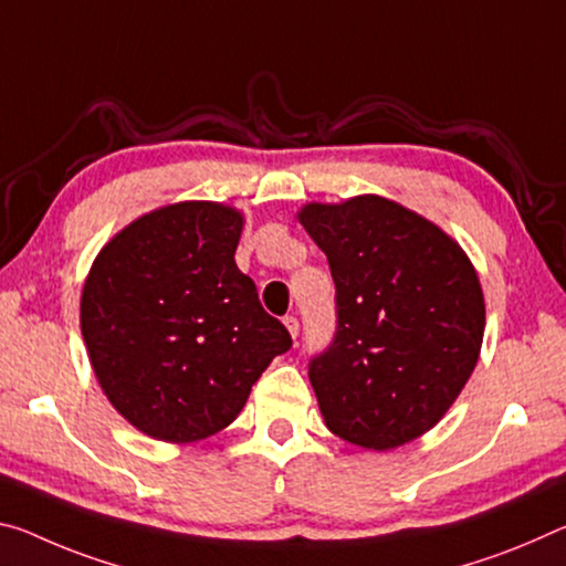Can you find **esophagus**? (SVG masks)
Listing matches in <instances>:
<instances>
[{
	"mask_svg": "<svg viewBox=\"0 0 566 566\" xmlns=\"http://www.w3.org/2000/svg\"><path fill=\"white\" fill-rule=\"evenodd\" d=\"M284 327L286 329H290V335L294 337V339H297V335H300V319L297 317H284Z\"/></svg>",
	"mask_w": 566,
	"mask_h": 566,
	"instance_id": "34e87169",
	"label": "esophagus"
}]
</instances>
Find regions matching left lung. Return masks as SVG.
Segmentation results:
<instances>
[{"label": "left lung", "mask_w": 566, "mask_h": 566, "mask_svg": "<svg viewBox=\"0 0 566 566\" xmlns=\"http://www.w3.org/2000/svg\"><path fill=\"white\" fill-rule=\"evenodd\" d=\"M325 251L337 332L310 382L332 433L390 451L453 406L479 363L486 304L471 259L443 229L382 196L307 203Z\"/></svg>", "instance_id": "8db88e82"}]
</instances>
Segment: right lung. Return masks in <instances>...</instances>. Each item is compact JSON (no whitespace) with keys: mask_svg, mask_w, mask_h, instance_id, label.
Returning <instances> with one entry per match:
<instances>
[{"mask_svg":"<svg viewBox=\"0 0 566 566\" xmlns=\"http://www.w3.org/2000/svg\"><path fill=\"white\" fill-rule=\"evenodd\" d=\"M241 229L244 217L217 201L160 206L90 266L80 297L90 365L113 408L156 441L219 433L292 347L234 262Z\"/></svg>","mask_w":566,"mask_h":566,"instance_id":"obj_1","label":"right lung"}]
</instances>
